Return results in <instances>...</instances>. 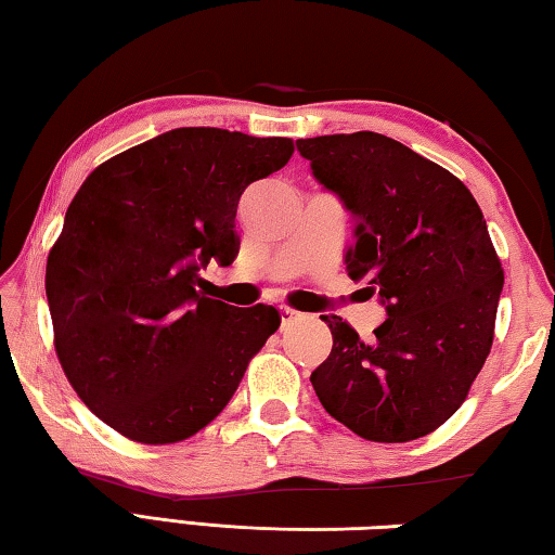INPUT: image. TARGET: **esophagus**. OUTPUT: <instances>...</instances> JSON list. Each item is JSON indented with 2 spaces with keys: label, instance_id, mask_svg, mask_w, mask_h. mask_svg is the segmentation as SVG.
<instances>
[{
  "label": "esophagus",
  "instance_id": "obj_1",
  "mask_svg": "<svg viewBox=\"0 0 555 555\" xmlns=\"http://www.w3.org/2000/svg\"><path fill=\"white\" fill-rule=\"evenodd\" d=\"M300 318H304V313H298V311H294V308H281V327H286L288 325H294V323H298Z\"/></svg>",
  "mask_w": 555,
  "mask_h": 555
}]
</instances>
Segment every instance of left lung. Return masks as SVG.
Returning <instances> with one entry per match:
<instances>
[{
	"label": "left lung",
	"instance_id": "obj_1",
	"mask_svg": "<svg viewBox=\"0 0 555 555\" xmlns=\"http://www.w3.org/2000/svg\"><path fill=\"white\" fill-rule=\"evenodd\" d=\"M298 152L354 220L347 274L387 311L370 343L321 315L333 350L311 374L352 434L406 443L465 401L490 354L504 271L463 181L377 131L298 139Z\"/></svg>",
	"mask_w": 555,
	"mask_h": 555
}]
</instances>
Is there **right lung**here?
Segmentation results:
<instances>
[{"label": "right lung", "mask_w": 555, "mask_h": 555, "mask_svg": "<svg viewBox=\"0 0 555 555\" xmlns=\"http://www.w3.org/2000/svg\"><path fill=\"white\" fill-rule=\"evenodd\" d=\"M294 142L181 127L98 166L65 212L46 296L65 377L117 434L164 446L228 406L281 318L198 288L232 264L244 188L288 164Z\"/></svg>", "instance_id": "add662e5"}]
</instances>
